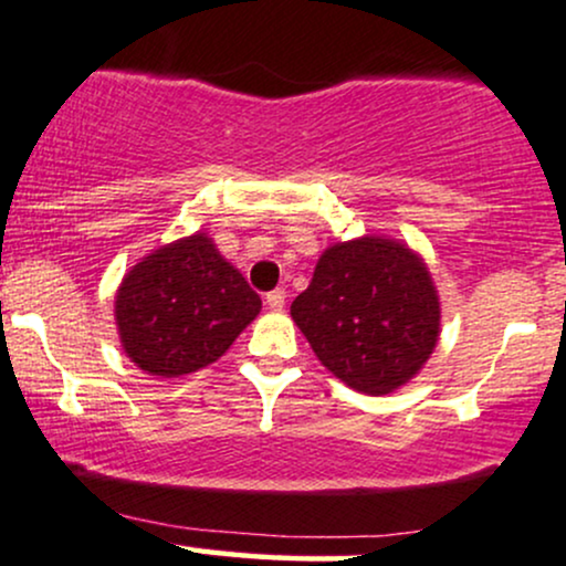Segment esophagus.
<instances>
[{
  "instance_id": "34e87169",
  "label": "esophagus",
  "mask_w": 566,
  "mask_h": 566,
  "mask_svg": "<svg viewBox=\"0 0 566 566\" xmlns=\"http://www.w3.org/2000/svg\"><path fill=\"white\" fill-rule=\"evenodd\" d=\"M284 301H287V292H284L282 287L271 290L269 295H265V305H269L271 311H282L284 308Z\"/></svg>"
}]
</instances>
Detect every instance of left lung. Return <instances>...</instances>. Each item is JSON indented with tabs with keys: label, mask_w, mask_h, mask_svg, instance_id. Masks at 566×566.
I'll return each instance as SVG.
<instances>
[{
	"label": "left lung",
	"mask_w": 566,
	"mask_h": 566,
	"mask_svg": "<svg viewBox=\"0 0 566 566\" xmlns=\"http://www.w3.org/2000/svg\"><path fill=\"white\" fill-rule=\"evenodd\" d=\"M290 314L335 378L373 396L405 386L439 340L426 263L380 237L329 247Z\"/></svg>",
	"instance_id": "left-lung-1"
}]
</instances>
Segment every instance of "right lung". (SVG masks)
Segmentation results:
<instances>
[{
  "label": "right lung",
  "mask_w": 566,
  "mask_h": 566,
  "mask_svg": "<svg viewBox=\"0 0 566 566\" xmlns=\"http://www.w3.org/2000/svg\"><path fill=\"white\" fill-rule=\"evenodd\" d=\"M258 311V292L193 233L129 271L114 314L129 359L148 375L178 378L220 359Z\"/></svg>",
  "instance_id": "add662e5"
}]
</instances>
